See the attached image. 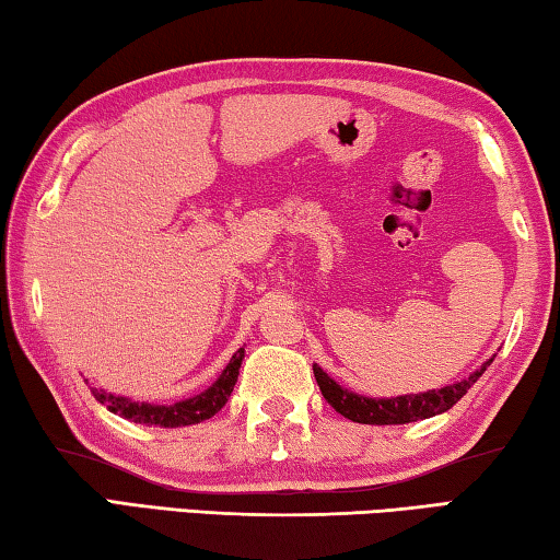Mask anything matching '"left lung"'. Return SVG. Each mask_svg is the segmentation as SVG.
<instances>
[{"mask_svg":"<svg viewBox=\"0 0 560 560\" xmlns=\"http://www.w3.org/2000/svg\"><path fill=\"white\" fill-rule=\"evenodd\" d=\"M493 362V357L489 362H483L479 370L471 372L469 377L448 384V387L442 389H429L421 394H401V397H384V399H374V397H362V394H354L350 389H345L337 384L327 372L319 370L315 364V380L319 384V392L327 399V405L335 411H340L342 417L357 421V424H409V421H419V419H429L442 415V411L452 409L456 401H459L466 392H469L471 384L487 372V366Z\"/></svg>","mask_w":560,"mask_h":560,"instance_id":"left-lung-1","label":"left lung"}]
</instances>
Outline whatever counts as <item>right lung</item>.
<instances>
[{"label": "right lung", "instance_id": "1", "mask_svg": "<svg viewBox=\"0 0 560 560\" xmlns=\"http://www.w3.org/2000/svg\"><path fill=\"white\" fill-rule=\"evenodd\" d=\"M243 347L233 354V360L228 362V366L220 372V377L210 384L206 392L196 394V397L176 401V405H149V401H133L126 397H116V394H108L104 389H94L91 387V394H94L96 401H101L108 411L124 417L128 421H136V424H145V427H188V424H198V421H206L213 415H218L220 409L225 407L228 397L237 382V372H241L243 364Z\"/></svg>", "mask_w": 560, "mask_h": 560}]
</instances>
